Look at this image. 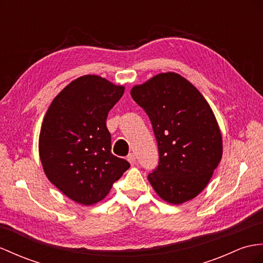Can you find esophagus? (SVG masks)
I'll return each instance as SVG.
<instances>
[{"mask_svg": "<svg viewBox=\"0 0 263 263\" xmlns=\"http://www.w3.org/2000/svg\"><path fill=\"white\" fill-rule=\"evenodd\" d=\"M127 161L130 163V165H135V164H136V156L134 155L133 153H130L129 155L127 156Z\"/></svg>", "mask_w": 263, "mask_h": 263, "instance_id": "1", "label": "esophagus"}]
</instances>
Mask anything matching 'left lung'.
I'll use <instances>...</instances> for the list:
<instances>
[{"label": "left lung", "mask_w": 263, "mask_h": 263, "mask_svg": "<svg viewBox=\"0 0 263 263\" xmlns=\"http://www.w3.org/2000/svg\"><path fill=\"white\" fill-rule=\"evenodd\" d=\"M152 121L159 162L148 181L165 202L180 205L205 189L222 158V134L212 108L192 83L163 72L132 88Z\"/></svg>", "instance_id": "left-lung-1"}]
</instances>
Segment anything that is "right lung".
Listing matches in <instances>:
<instances>
[{
  "label": "right lung",
  "instance_id": "1",
  "mask_svg": "<svg viewBox=\"0 0 263 263\" xmlns=\"http://www.w3.org/2000/svg\"><path fill=\"white\" fill-rule=\"evenodd\" d=\"M125 87L100 76L71 81L51 102L39 136V155L48 180L82 205H92L109 193L129 168L126 159L111 154L106 126L108 112Z\"/></svg>",
  "mask_w": 263,
  "mask_h": 263
}]
</instances>
